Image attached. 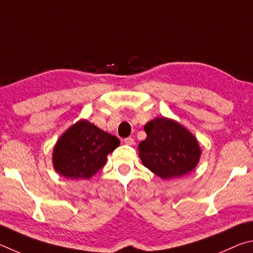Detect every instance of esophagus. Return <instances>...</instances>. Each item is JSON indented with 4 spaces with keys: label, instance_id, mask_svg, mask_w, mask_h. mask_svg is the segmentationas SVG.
<instances>
[{
    "label": "esophagus",
    "instance_id": "1",
    "mask_svg": "<svg viewBox=\"0 0 253 253\" xmlns=\"http://www.w3.org/2000/svg\"><path fill=\"white\" fill-rule=\"evenodd\" d=\"M123 142L126 143V145H133L134 144V139L131 138V136H129V138H126L123 140Z\"/></svg>",
    "mask_w": 253,
    "mask_h": 253
}]
</instances>
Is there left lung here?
Here are the masks:
<instances>
[{
    "instance_id": "8db88e82",
    "label": "left lung",
    "mask_w": 253,
    "mask_h": 253,
    "mask_svg": "<svg viewBox=\"0 0 253 253\" xmlns=\"http://www.w3.org/2000/svg\"><path fill=\"white\" fill-rule=\"evenodd\" d=\"M147 139L139 144L143 165L162 179L181 176L199 162L200 148L194 135L178 122L157 118L144 126Z\"/></svg>"
}]
</instances>
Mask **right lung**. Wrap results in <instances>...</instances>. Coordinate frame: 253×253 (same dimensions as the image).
Returning a JSON list of instances; mask_svg holds the SVG:
<instances>
[{
  "mask_svg": "<svg viewBox=\"0 0 253 253\" xmlns=\"http://www.w3.org/2000/svg\"><path fill=\"white\" fill-rule=\"evenodd\" d=\"M120 144L117 136L87 121H79L57 140L53 166L62 176L90 179L104 167L108 154Z\"/></svg>",
  "mask_w": 253,
  "mask_h": 253,
  "instance_id": "obj_1",
  "label": "right lung"
}]
</instances>
